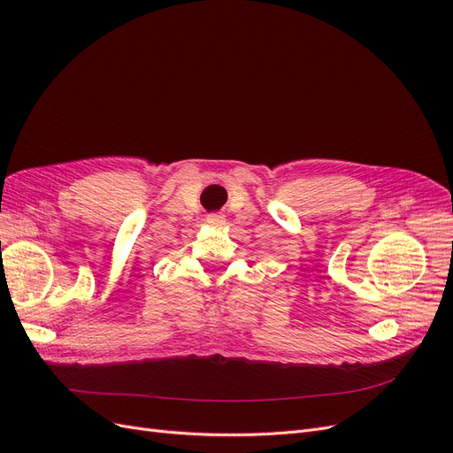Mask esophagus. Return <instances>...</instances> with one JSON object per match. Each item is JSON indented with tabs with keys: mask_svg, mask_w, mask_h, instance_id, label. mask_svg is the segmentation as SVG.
I'll return each mask as SVG.
<instances>
[{
	"mask_svg": "<svg viewBox=\"0 0 453 453\" xmlns=\"http://www.w3.org/2000/svg\"><path fill=\"white\" fill-rule=\"evenodd\" d=\"M205 221H208V225H211V226H223L225 225V215L211 213V215H208V219H205Z\"/></svg>",
	"mask_w": 453,
	"mask_h": 453,
	"instance_id": "esophagus-1",
	"label": "esophagus"
}]
</instances>
